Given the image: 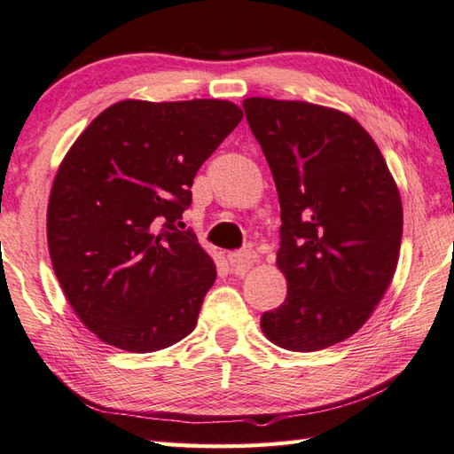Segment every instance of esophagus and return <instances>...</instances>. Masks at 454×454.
Returning <instances> with one entry per match:
<instances>
[{"label":"esophagus","instance_id":"esophagus-1","mask_svg":"<svg viewBox=\"0 0 454 454\" xmlns=\"http://www.w3.org/2000/svg\"><path fill=\"white\" fill-rule=\"evenodd\" d=\"M227 261L235 272H243L247 269H251L253 264L259 261V256H256L254 251H239V253H229Z\"/></svg>","mask_w":454,"mask_h":454}]
</instances>
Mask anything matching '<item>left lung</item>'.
Masks as SVG:
<instances>
[{
	"label": "left lung",
	"mask_w": 454,
	"mask_h": 454,
	"mask_svg": "<svg viewBox=\"0 0 454 454\" xmlns=\"http://www.w3.org/2000/svg\"><path fill=\"white\" fill-rule=\"evenodd\" d=\"M243 108L278 192L277 267L288 285L261 328L290 352L330 348L364 326L395 275L397 184L378 144L346 113L261 97Z\"/></svg>",
	"instance_id": "1"
}]
</instances>
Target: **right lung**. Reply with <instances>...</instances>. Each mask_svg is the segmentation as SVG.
<instances>
[{"label":"right lung","instance_id":"obj_1","mask_svg":"<svg viewBox=\"0 0 454 454\" xmlns=\"http://www.w3.org/2000/svg\"><path fill=\"white\" fill-rule=\"evenodd\" d=\"M229 100H121L57 169L47 243L74 314L105 344L158 352L198 324L217 270L176 223L201 164L241 122Z\"/></svg>","mask_w":454,"mask_h":454}]
</instances>
